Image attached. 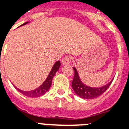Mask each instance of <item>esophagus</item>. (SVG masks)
<instances>
[{
	"instance_id": "esophagus-1",
	"label": "esophagus",
	"mask_w": 129,
	"mask_h": 129,
	"mask_svg": "<svg viewBox=\"0 0 129 129\" xmlns=\"http://www.w3.org/2000/svg\"><path fill=\"white\" fill-rule=\"evenodd\" d=\"M71 60H72V58L70 56H65L64 58L62 59V64H69L71 61Z\"/></svg>"
}]
</instances>
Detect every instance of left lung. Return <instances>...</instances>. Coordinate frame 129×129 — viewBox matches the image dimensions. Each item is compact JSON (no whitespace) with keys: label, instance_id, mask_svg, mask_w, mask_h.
I'll return each mask as SVG.
<instances>
[{"label":"left lung","instance_id":"8db88e82","mask_svg":"<svg viewBox=\"0 0 129 129\" xmlns=\"http://www.w3.org/2000/svg\"><path fill=\"white\" fill-rule=\"evenodd\" d=\"M75 71V75L74 79L72 81V87H73L74 91L79 97L83 99H94L96 97H99L101 95H102L106 90L108 89L109 86H111L113 80L106 84L105 86L100 88H91L84 85L80 80L79 77V75L75 68H73Z\"/></svg>","mask_w":129,"mask_h":129}]
</instances>
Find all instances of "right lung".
Masks as SVG:
<instances>
[{
    "mask_svg": "<svg viewBox=\"0 0 129 129\" xmlns=\"http://www.w3.org/2000/svg\"><path fill=\"white\" fill-rule=\"evenodd\" d=\"M28 22H26V23H25L21 25H25ZM60 65H61V63H60L59 61H56L54 64L53 67L52 68L50 74L48 75L47 79H45V81L43 82V84L41 86L39 87L37 89L34 90H31V91H23V90H21L17 88L16 87H15V88L21 93H22L23 95L28 97H40V96H42L43 95L45 94V92H48V90L50 89L51 84H52V79H53L54 75L57 72V70L59 69Z\"/></svg>",
    "mask_w": 129,
    "mask_h": 129,
    "instance_id": "add662e5",
    "label": "right lung"
}]
</instances>
